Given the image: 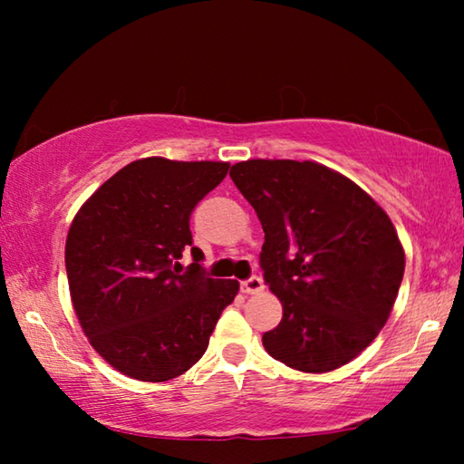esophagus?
I'll return each mask as SVG.
<instances>
[{
  "label": "esophagus",
  "instance_id": "esophagus-1",
  "mask_svg": "<svg viewBox=\"0 0 464 464\" xmlns=\"http://www.w3.org/2000/svg\"><path fill=\"white\" fill-rule=\"evenodd\" d=\"M262 290H264V282L257 276H251V278L241 282V293H246V295H257V293H262Z\"/></svg>",
  "mask_w": 464,
  "mask_h": 464
}]
</instances>
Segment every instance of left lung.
Listing matches in <instances>:
<instances>
[{"mask_svg":"<svg viewBox=\"0 0 464 464\" xmlns=\"http://www.w3.org/2000/svg\"><path fill=\"white\" fill-rule=\"evenodd\" d=\"M264 229V280L282 321L262 343L301 372L354 360L387 324L405 270L389 215L315 161L247 160L229 171Z\"/></svg>","mask_w":464,"mask_h":464,"instance_id":"obj_1","label":"left lung"}]
</instances>
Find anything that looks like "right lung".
I'll list each match as a JSON object with an SVG mask.
<instances>
[{"label":"right lung","instance_id":"obj_1","mask_svg":"<svg viewBox=\"0 0 464 464\" xmlns=\"http://www.w3.org/2000/svg\"><path fill=\"white\" fill-rule=\"evenodd\" d=\"M225 161L145 157L106 179L77 210L65 243L75 315L93 350L137 381L163 382L202 358L239 290L204 274L190 215L223 182ZM191 249L186 271L177 260Z\"/></svg>","mask_w":464,"mask_h":464}]
</instances>
